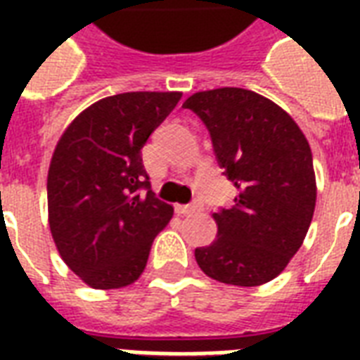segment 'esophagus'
Segmentation results:
<instances>
[{"instance_id":"esophagus-1","label":"esophagus","mask_w":360,"mask_h":360,"mask_svg":"<svg viewBox=\"0 0 360 360\" xmlns=\"http://www.w3.org/2000/svg\"><path fill=\"white\" fill-rule=\"evenodd\" d=\"M175 210L179 212V214H195V212L200 210V206H198L196 202H193V204H177V206H175Z\"/></svg>"}]
</instances>
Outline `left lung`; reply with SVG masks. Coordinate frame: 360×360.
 Segmentation results:
<instances>
[{
    "mask_svg": "<svg viewBox=\"0 0 360 360\" xmlns=\"http://www.w3.org/2000/svg\"><path fill=\"white\" fill-rule=\"evenodd\" d=\"M183 108L208 129L218 165L237 188L233 204L214 214L218 239L195 250L196 262L221 283L262 285L301 249L312 221L309 142L285 111L252 90L196 92Z\"/></svg>",
    "mask_w": 360,
    "mask_h": 360,
    "instance_id": "obj_1",
    "label": "left lung"
}]
</instances>
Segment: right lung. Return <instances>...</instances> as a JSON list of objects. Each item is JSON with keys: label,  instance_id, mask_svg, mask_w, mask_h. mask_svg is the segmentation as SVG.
Returning <instances> with one entry per match:
<instances>
[{"label": "right lung", "instance_id": "right-lung-1", "mask_svg": "<svg viewBox=\"0 0 360 360\" xmlns=\"http://www.w3.org/2000/svg\"><path fill=\"white\" fill-rule=\"evenodd\" d=\"M179 92H125L90 105L61 136L48 172L51 237L65 264L94 289L139 279L173 216L142 164V146Z\"/></svg>", "mask_w": 360, "mask_h": 360}]
</instances>
